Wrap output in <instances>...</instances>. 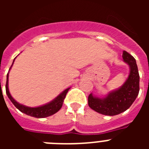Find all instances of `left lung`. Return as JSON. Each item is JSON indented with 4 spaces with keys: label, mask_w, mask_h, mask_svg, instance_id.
Returning <instances> with one entry per match:
<instances>
[{
    "label": "left lung",
    "mask_w": 149,
    "mask_h": 149,
    "mask_svg": "<svg viewBox=\"0 0 149 149\" xmlns=\"http://www.w3.org/2000/svg\"><path fill=\"white\" fill-rule=\"evenodd\" d=\"M122 57L130 68V73L125 84L105 98L95 97L92 93L88 97L89 107L97 113L106 116L118 115L127 110L139 94V75L136 60L125 51H123Z\"/></svg>",
    "instance_id": "1"
}]
</instances>
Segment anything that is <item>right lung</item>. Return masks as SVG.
I'll use <instances>...</instances> for the list:
<instances>
[{"mask_svg":"<svg viewBox=\"0 0 149 149\" xmlns=\"http://www.w3.org/2000/svg\"><path fill=\"white\" fill-rule=\"evenodd\" d=\"M15 59H14V60H15ZM14 60H13V63H14ZM13 64H12V65H13ZM11 67H10V68H11ZM8 77H9V73H7V75H6V93L8 98H10V101H12V103L15 105V107L18 109L21 112L28 116H30L36 117V118H45V117L50 116L56 113V112H58L62 107V106H63V101L65 99L68 91L70 89V88H68V89H65L56 98H55L53 101H51L48 104H46L42 105V106L37 107H29L24 106V105L18 103L12 97L10 93V91H9V88H8V80H9Z\"/></svg>","mask_w":149,"mask_h":149,"instance_id":"right-lung-1","label":"right lung"}]
</instances>
